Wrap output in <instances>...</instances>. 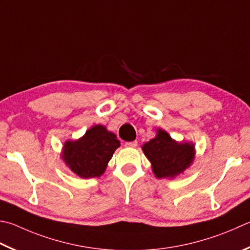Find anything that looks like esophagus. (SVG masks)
<instances>
[{
    "label": "esophagus",
    "mask_w": 250,
    "mask_h": 250,
    "mask_svg": "<svg viewBox=\"0 0 250 250\" xmlns=\"http://www.w3.org/2000/svg\"><path fill=\"white\" fill-rule=\"evenodd\" d=\"M138 145V141H132V142H125V147H135Z\"/></svg>",
    "instance_id": "34e87169"
}]
</instances>
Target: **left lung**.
Returning a JSON list of instances; mask_svg holds the SVG:
<instances>
[{
	"label": "left lung",
	"instance_id": "1",
	"mask_svg": "<svg viewBox=\"0 0 250 250\" xmlns=\"http://www.w3.org/2000/svg\"><path fill=\"white\" fill-rule=\"evenodd\" d=\"M142 149L157 178H174L183 174L196 154L194 144L177 142L163 129H158L156 137L145 143Z\"/></svg>",
	"mask_w": 250,
	"mask_h": 250
}]
</instances>
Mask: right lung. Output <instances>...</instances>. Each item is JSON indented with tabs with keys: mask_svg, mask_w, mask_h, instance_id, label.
Listing matches in <instances>:
<instances>
[{
	"mask_svg": "<svg viewBox=\"0 0 250 250\" xmlns=\"http://www.w3.org/2000/svg\"><path fill=\"white\" fill-rule=\"evenodd\" d=\"M120 146L115 133L102 125H94L79 140L66 141L63 145L62 160L81 178L101 177L108 162Z\"/></svg>",
	"mask_w": 250,
	"mask_h": 250,
	"instance_id": "1",
	"label": "right lung"
}]
</instances>
